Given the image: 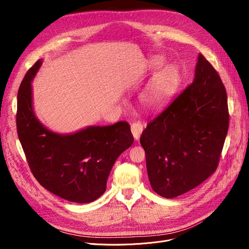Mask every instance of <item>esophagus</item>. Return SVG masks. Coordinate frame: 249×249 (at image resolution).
<instances>
[{"mask_svg":"<svg viewBox=\"0 0 249 249\" xmlns=\"http://www.w3.org/2000/svg\"><path fill=\"white\" fill-rule=\"evenodd\" d=\"M142 130H143V126L140 122H134L131 125V132H132L133 137L135 138V140H138L140 138Z\"/></svg>","mask_w":249,"mask_h":249,"instance_id":"esophagus-1","label":"esophagus"}]
</instances>
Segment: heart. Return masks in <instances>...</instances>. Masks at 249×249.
I'll use <instances>...</instances> for the list:
<instances>
[{
    "instance_id": "b5f03b06",
    "label": "heart",
    "mask_w": 249,
    "mask_h": 249,
    "mask_svg": "<svg viewBox=\"0 0 249 249\" xmlns=\"http://www.w3.org/2000/svg\"><path fill=\"white\" fill-rule=\"evenodd\" d=\"M163 63V57L156 56L150 60L149 65L152 70H158L162 67ZM179 83L180 71L178 65L175 63L165 64L141 91L139 96L140 103L148 110L158 109L175 95Z\"/></svg>"
}]
</instances>
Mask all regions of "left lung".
Wrapping results in <instances>:
<instances>
[{
	"label": "left lung",
	"mask_w": 249,
	"mask_h": 249,
	"mask_svg": "<svg viewBox=\"0 0 249 249\" xmlns=\"http://www.w3.org/2000/svg\"><path fill=\"white\" fill-rule=\"evenodd\" d=\"M228 125L225 87L199 54L193 83L148 122L140 137L152 190L173 199L202 184L216 171Z\"/></svg>",
	"instance_id": "1"
}]
</instances>
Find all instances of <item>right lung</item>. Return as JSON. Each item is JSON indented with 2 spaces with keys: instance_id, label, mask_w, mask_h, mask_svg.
Here are the masks:
<instances>
[{
  "instance_id": "1",
  "label": "right lung",
  "mask_w": 249,
  "mask_h": 249,
  "mask_svg": "<svg viewBox=\"0 0 249 249\" xmlns=\"http://www.w3.org/2000/svg\"><path fill=\"white\" fill-rule=\"evenodd\" d=\"M39 59L26 73L18 90L17 131L33 176L43 188L70 202L87 204L105 193L119 155L132 145L130 125L88 126L73 133H58L44 126L33 107L32 81Z\"/></svg>"
}]
</instances>
